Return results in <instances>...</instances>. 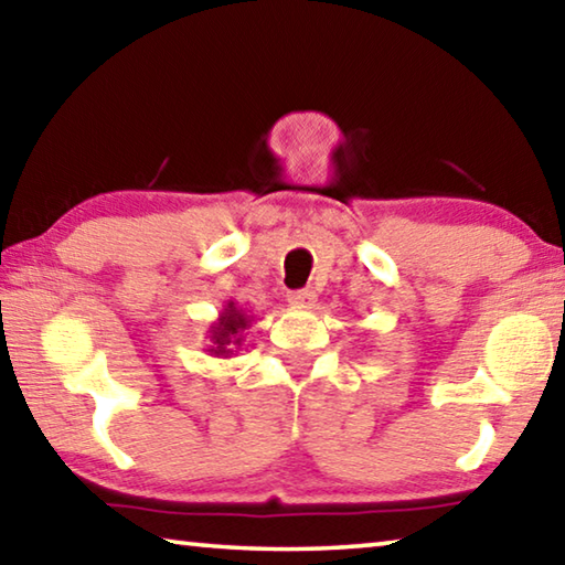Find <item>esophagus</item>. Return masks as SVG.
<instances>
[{
    "label": "esophagus",
    "mask_w": 565,
    "mask_h": 565,
    "mask_svg": "<svg viewBox=\"0 0 565 565\" xmlns=\"http://www.w3.org/2000/svg\"><path fill=\"white\" fill-rule=\"evenodd\" d=\"M290 305H295V308H312L316 305V292L312 290H295L288 295Z\"/></svg>",
    "instance_id": "obj_1"
}]
</instances>
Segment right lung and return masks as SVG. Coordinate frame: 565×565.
<instances>
[{
  "label": "right lung",
  "instance_id": "right-lung-1",
  "mask_svg": "<svg viewBox=\"0 0 565 565\" xmlns=\"http://www.w3.org/2000/svg\"><path fill=\"white\" fill-rule=\"evenodd\" d=\"M255 318L247 316L243 308H237L235 300H227L222 305L217 320L212 322L207 330L210 345L207 353L215 358H233L245 343V330L253 326Z\"/></svg>",
  "mask_w": 565,
  "mask_h": 565
}]
</instances>
